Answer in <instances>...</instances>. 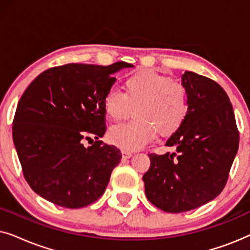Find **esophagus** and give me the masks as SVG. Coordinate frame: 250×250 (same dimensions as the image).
Returning <instances> with one entry per match:
<instances>
[{
    "mask_svg": "<svg viewBox=\"0 0 250 250\" xmlns=\"http://www.w3.org/2000/svg\"><path fill=\"white\" fill-rule=\"evenodd\" d=\"M122 156H123V158H124V159H128L133 156V152L128 151V150H122Z\"/></svg>",
    "mask_w": 250,
    "mask_h": 250,
    "instance_id": "obj_1",
    "label": "esophagus"
}]
</instances>
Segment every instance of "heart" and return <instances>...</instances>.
Masks as SVG:
<instances>
[{
  "label": "heart",
  "mask_w": 250,
  "mask_h": 250,
  "mask_svg": "<svg viewBox=\"0 0 250 250\" xmlns=\"http://www.w3.org/2000/svg\"><path fill=\"white\" fill-rule=\"evenodd\" d=\"M104 108L114 122L133 109L135 118L112 126L108 140L118 148L136 150L153 141L158 132L167 136L179 131L189 114V100L182 84L155 70H139L125 77L124 92L116 87L105 92Z\"/></svg>",
  "instance_id": "b5f03b06"
}]
</instances>
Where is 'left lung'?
Segmentation results:
<instances>
[{
	"label": "left lung",
	"instance_id": "obj_1",
	"mask_svg": "<svg viewBox=\"0 0 250 250\" xmlns=\"http://www.w3.org/2000/svg\"><path fill=\"white\" fill-rule=\"evenodd\" d=\"M189 114L167 140L175 149L149 153L143 175L146 196L159 209L183 213L209 203L224 189L239 146V132L227 92L193 71L182 75Z\"/></svg>",
	"mask_w": 250,
	"mask_h": 250
}]
</instances>
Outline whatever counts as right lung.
Segmentation results:
<instances>
[{
  "label": "right lung",
  "mask_w": 250,
  "mask_h": 250,
  "mask_svg": "<svg viewBox=\"0 0 250 250\" xmlns=\"http://www.w3.org/2000/svg\"><path fill=\"white\" fill-rule=\"evenodd\" d=\"M67 63L43 71L20 98L12 136L23 176L44 199L66 208H81L100 198L121 150L99 141L105 129L104 97L122 68ZM96 139L85 148L83 142ZM93 142V140H92Z\"/></svg>",
  "instance_id": "1"
}]
</instances>
